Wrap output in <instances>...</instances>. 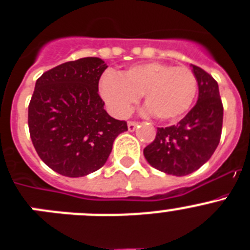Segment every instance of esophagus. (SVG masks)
<instances>
[{"instance_id":"esophagus-1","label":"esophagus","mask_w":250,"mask_h":250,"mask_svg":"<svg viewBox=\"0 0 250 250\" xmlns=\"http://www.w3.org/2000/svg\"><path fill=\"white\" fill-rule=\"evenodd\" d=\"M136 126H138V123H136V121H129V123H127V129H129V131H134V130L136 129Z\"/></svg>"}]
</instances>
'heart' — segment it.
Segmentation results:
<instances>
[{"mask_svg":"<svg viewBox=\"0 0 250 250\" xmlns=\"http://www.w3.org/2000/svg\"><path fill=\"white\" fill-rule=\"evenodd\" d=\"M198 91L196 76L187 66L145 62L129 67L123 74L106 72L100 81V95L111 112L125 118L144 95L149 111L160 120L180 118Z\"/></svg>","mask_w":250,"mask_h":250,"instance_id":"heart-1","label":"heart"}]
</instances>
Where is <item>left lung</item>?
<instances>
[{
	"label": "left lung",
	"instance_id": "1",
	"mask_svg": "<svg viewBox=\"0 0 250 250\" xmlns=\"http://www.w3.org/2000/svg\"><path fill=\"white\" fill-rule=\"evenodd\" d=\"M191 67L199 87L195 106L176 125L158 127L154 141L144 149L152 167L176 176L191 174L205 164L222 135L223 104L218 83L203 68Z\"/></svg>",
	"mask_w": 250,
	"mask_h": 250
}]
</instances>
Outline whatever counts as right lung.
<instances>
[{
    "instance_id": "right-lung-1",
    "label": "right lung",
    "mask_w": 250,
    "mask_h": 250,
    "mask_svg": "<svg viewBox=\"0 0 250 250\" xmlns=\"http://www.w3.org/2000/svg\"><path fill=\"white\" fill-rule=\"evenodd\" d=\"M99 57L68 61L37 79L28 105V129L37 154L48 167L68 178L100 169L126 121L111 118L99 95L106 70Z\"/></svg>"
}]
</instances>
